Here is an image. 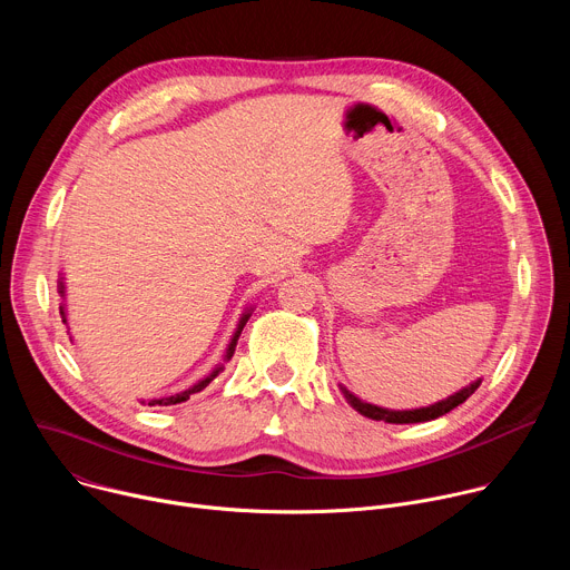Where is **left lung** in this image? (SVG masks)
Instances as JSON below:
<instances>
[{"label": "left lung", "mask_w": 570, "mask_h": 570, "mask_svg": "<svg viewBox=\"0 0 570 570\" xmlns=\"http://www.w3.org/2000/svg\"><path fill=\"white\" fill-rule=\"evenodd\" d=\"M478 385H480V381H473L466 387H462L460 392L451 394L449 399H442V401H438L433 405H426V409H415V411H387V409H379V405L365 403L358 396H354L345 385H341V392L352 403V409H356L361 415H365L370 420L387 422V424H417V422H431V420H438V417L451 413L455 405L464 403L478 390Z\"/></svg>", "instance_id": "1"}]
</instances>
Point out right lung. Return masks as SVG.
I'll use <instances>...</instances> for the list:
<instances>
[{"mask_svg": "<svg viewBox=\"0 0 570 570\" xmlns=\"http://www.w3.org/2000/svg\"><path fill=\"white\" fill-rule=\"evenodd\" d=\"M58 293L60 295H65V286H62V282L58 284ZM60 317H62V322H67V317H65V306H60ZM248 317H250V311H246L240 315V320H238V327H236V332H234V336H232V341H229V345H227V352H225V361H229L232 356H234V350H236V341H238V336H240V332H243V327H246V322H248ZM223 372V365H218L209 376H205L203 381H198L196 385H191L189 390H185V392H178V394H171V396H161V399H150L148 401V405H174V403H183V401H187L191 394H196V392H200V390H205L218 374Z\"/></svg>", "mask_w": 570, "mask_h": 570, "instance_id": "add662e5", "label": "right lung"}]
</instances>
